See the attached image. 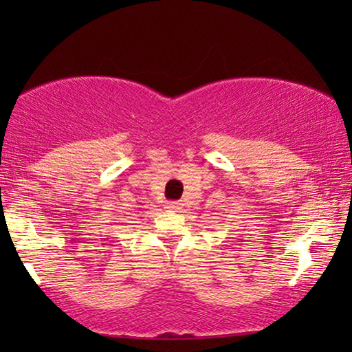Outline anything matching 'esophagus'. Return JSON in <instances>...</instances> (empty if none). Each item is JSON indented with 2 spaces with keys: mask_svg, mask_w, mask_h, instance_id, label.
Wrapping results in <instances>:
<instances>
[{
  "mask_svg": "<svg viewBox=\"0 0 352 352\" xmlns=\"http://www.w3.org/2000/svg\"><path fill=\"white\" fill-rule=\"evenodd\" d=\"M165 208L171 211H179L182 208V204H179V201H166Z\"/></svg>",
  "mask_w": 352,
  "mask_h": 352,
  "instance_id": "esophagus-1",
  "label": "esophagus"
}]
</instances>
